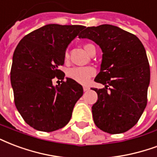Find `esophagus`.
Here are the masks:
<instances>
[{"instance_id":"esophagus-1","label":"esophagus","mask_w":157,"mask_h":157,"mask_svg":"<svg viewBox=\"0 0 157 157\" xmlns=\"http://www.w3.org/2000/svg\"><path fill=\"white\" fill-rule=\"evenodd\" d=\"M83 90L84 91H87L88 90H90V87L88 86H83Z\"/></svg>"}]
</instances>
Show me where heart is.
Returning <instances> with one entry per match:
<instances>
[{
	"label": "heart",
	"mask_w": 157,
	"mask_h": 157,
	"mask_svg": "<svg viewBox=\"0 0 157 157\" xmlns=\"http://www.w3.org/2000/svg\"><path fill=\"white\" fill-rule=\"evenodd\" d=\"M94 46L91 44H86L84 46V49L86 50V52H87L88 54H90L91 52V49L93 48ZM64 58L67 61V59L69 58V55L68 52H66L64 55ZM96 74V71L94 70L92 67H71L67 70V75L69 78L72 79L75 82L82 83V84H86L87 83L88 81L90 80L94 75Z\"/></svg>",
	"instance_id": "heart-1"
}]
</instances>
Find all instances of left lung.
Wrapping results in <instances>:
<instances>
[{"label": "left lung", "mask_w": 157, "mask_h": 157, "mask_svg": "<svg viewBox=\"0 0 157 157\" xmlns=\"http://www.w3.org/2000/svg\"><path fill=\"white\" fill-rule=\"evenodd\" d=\"M79 38L93 40L103 53L95 82L105 88L93 89L98 96L91 107L94 122L110 134L126 132L147 106L150 66L144 46L135 35L107 24L87 27Z\"/></svg>", "instance_id": "obj_1"}]
</instances>
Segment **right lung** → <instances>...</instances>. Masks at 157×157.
<instances>
[{"instance_id": "add662e5", "label": "right lung", "mask_w": 157, "mask_h": 157, "mask_svg": "<svg viewBox=\"0 0 157 157\" xmlns=\"http://www.w3.org/2000/svg\"><path fill=\"white\" fill-rule=\"evenodd\" d=\"M84 25H46L26 35L15 50L10 83L15 105L29 126L40 132L61 129L71 120L73 108L83 95L82 85L67 77L54 86L64 65L67 46Z\"/></svg>"}]
</instances>
